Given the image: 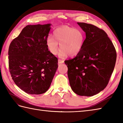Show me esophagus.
<instances>
[{
	"instance_id": "obj_1",
	"label": "esophagus",
	"mask_w": 123,
	"mask_h": 123,
	"mask_svg": "<svg viewBox=\"0 0 123 123\" xmlns=\"http://www.w3.org/2000/svg\"><path fill=\"white\" fill-rule=\"evenodd\" d=\"M58 62H59V64H62V63H64V61H63V60H62L59 59L58 60Z\"/></svg>"
}]
</instances>
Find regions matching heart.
Returning <instances> with one entry per match:
<instances>
[{
	"instance_id": "1",
	"label": "heart",
	"mask_w": 123,
	"mask_h": 123,
	"mask_svg": "<svg viewBox=\"0 0 123 123\" xmlns=\"http://www.w3.org/2000/svg\"><path fill=\"white\" fill-rule=\"evenodd\" d=\"M85 34L79 28L68 25H63L55 28L53 32V37L49 36L46 44L49 51L53 55H56L59 51V45L61 50L59 56L64 58L69 55L75 56L82 50L85 42Z\"/></svg>"
}]
</instances>
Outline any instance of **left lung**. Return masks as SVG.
Masks as SVG:
<instances>
[{"label": "left lung", "instance_id": "1", "mask_svg": "<svg viewBox=\"0 0 123 123\" xmlns=\"http://www.w3.org/2000/svg\"><path fill=\"white\" fill-rule=\"evenodd\" d=\"M86 33L82 50L74 58L66 60L72 90L77 95L92 96L107 86L117 54L107 33L96 26L77 23Z\"/></svg>", "mask_w": 123, "mask_h": 123}]
</instances>
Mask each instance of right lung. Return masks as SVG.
I'll return each instance as SVG.
<instances>
[{"mask_svg": "<svg viewBox=\"0 0 123 123\" xmlns=\"http://www.w3.org/2000/svg\"><path fill=\"white\" fill-rule=\"evenodd\" d=\"M51 24L27 25L10 43L9 71L15 84L27 93L40 95L49 89L58 65L46 40Z\"/></svg>", "mask_w": 123, "mask_h": 123, "instance_id": "obj_1", "label": "right lung"}]
</instances>
